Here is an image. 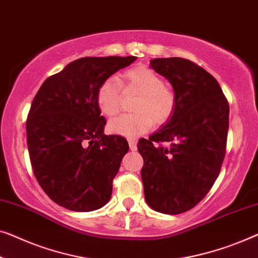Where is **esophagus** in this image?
<instances>
[{"mask_svg":"<svg viewBox=\"0 0 258 258\" xmlns=\"http://www.w3.org/2000/svg\"><path fill=\"white\" fill-rule=\"evenodd\" d=\"M128 142H129V147H130V150H136L137 149V145H136V142H135V140H132V138H129L128 140Z\"/></svg>","mask_w":258,"mask_h":258,"instance_id":"esophagus-1","label":"esophagus"}]
</instances>
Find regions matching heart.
<instances>
[{
    "instance_id": "b5f03b06",
    "label": "heart",
    "mask_w": 258,
    "mask_h": 258,
    "mask_svg": "<svg viewBox=\"0 0 258 258\" xmlns=\"http://www.w3.org/2000/svg\"><path fill=\"white\" fill-rule=\"evenodd\" d=\"M124 92L137 93L133 104L135 113L121 115L111 120L108 130L115 135L135 138L143 135L152 124H164L172 117L175 95L158 74L145 66H137L124 73ZM96 102L106 116H115L121 110L122 89L117 80L109 78L98 88Z\"/></svg>"
}]
</instances>
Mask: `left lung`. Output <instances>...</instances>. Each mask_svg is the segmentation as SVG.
I'll return each mask as SVG.
<instances>
[{"instance_id": "1", "label": "left lung", "mask_w": 258, "mask_h": 258, "mask_svg": "<svg viewBox=\"0 0 258 258\" xmlns=\"http://www.w3.org/2000/svg\"><path fill=\"white\" fill-rule=\"evenodd\" d=\"M150 67L172 86V117L138 141L142 181L152 210L180 214L200 203L218 178L226 154L229 106L215 78L182 58H156ZM154 141L170 147H156Z\"/></svg>"}]
</instances>
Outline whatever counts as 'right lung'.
<instances>
[{"instance_id":"add662e5","label":"right lung","mask_w":258,"mask_h":258,"mask_svg":"<svg viewBox=\"0 0 258 258\" xmlns=\"http://www.w3.org/2000/svg\"><path fill=\"white\" fill-rule=\"evenodd\" d=\"M136 57H85L48 77L27 120L30 160L48 198L70 211L91 212L111 197L128 142L104 135L106 118L96 102L104 80Z\"/></svg>"}]
</instances>
